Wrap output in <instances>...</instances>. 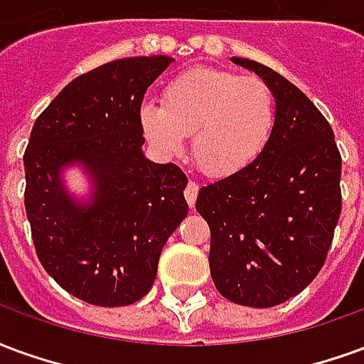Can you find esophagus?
<instances>
[{
	"label": "esophagus",
	"instance_id": "obj_1",
	"mask_svg": "<svg viewBox=\"0 0 364 364\" xmlns=\"http://www.w3.org/2000/svg\"><path fill=\"white\" fill-rule=\"evenodd\" d=\"M185 198H187V203L189 206H195V200H197V195H198V185L195 181H189L187 183V187H185Z\"/></svg>",
	"mask_w": 364,
	"mask_h": 364
}]
</instances>
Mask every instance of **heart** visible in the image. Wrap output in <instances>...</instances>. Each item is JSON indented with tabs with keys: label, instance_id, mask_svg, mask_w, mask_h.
I'll use <instances>...</instances> for the list:
<instances>
[{
	"label": "heart",
	"instance_id": "1",
	"mask_svg": "<svg viewBox=\"0 0 364 364\" xmlns=\"http://www.w3.org/2000/svg\"><path fill=\"white\" fill-rule=\"evenodd\" d=\"M140 127L161 156H177L193 134V154L210 175H232L265 150L273 134V91L259 77L193 68L161 91V105L140 107Z\"/></svg>",
	"mask_w": 364,
	"mask_h": 364
}]
</instances>
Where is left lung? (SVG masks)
Returning <instances> with one entry per match:
<instances>
[{
  "mask_svg": "<svg viewBox=\"0 0 364 364\" xmlns=\"http://www.w3.org/2000/svg\"><path fill=\"white\" fill-rule=\"evenodd\" d=\"M273 91L265 150L226 179L198 191L210 228V274L232 302L271 308L310 284L323 267L341 214V154L318 107L259 62L232 58Z\"/></svg>",
  "mask_w": 364,
  "mask_h": 364,
  "instance_id": "8db88e82",
  "label": "left lung"
}]
</instances>
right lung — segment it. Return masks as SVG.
Here are the masks:
<instances>
[{
	"mask_svg": "<svg viewBox=\"0 0 364 364\" xmlns=\"http://www.w3.org/2000/svg\"><path fill=\"white\" fill-rule=\"evenodd\" d=\"M173 58L107 62L60 91L31 130L25 210L36 255L70 294L105 308L148 294L167 237L187 216V175L144 158V93ZM82 163L96 191L75 203L59 171Z\"/></svg>",
	"mask_w": 364,
	"mask_h": 364,
	"instance_id": "right-lung-1",
	"label": "right lung"
}]
</instances>
